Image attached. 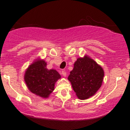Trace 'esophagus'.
I'll return each mask as SVG.
<instances>
[{
  "mask_svg": "<svg viewBox=\"0 0 130 130\" xmlns=\"http://www.w3.org/2000/svg\"><path fill=\"white\" fill-rule=\"evenodd\" d=\"M62 75L64 77H66V76H67V72L65 71H62Z\"/></svg>",
  "mask_w": 130,
  "mask_h": 130,
  "instance_id": "esophagus-1",
  "label": "esophagus"
}]
</instances>
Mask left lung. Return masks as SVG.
<instances>
[{
	"label": "left lung",
	"instance_id": "8db88e82",
	"mask_svg": "<svg viewBox=\"0 0 130 130\" xmlns=\"http://www.w3.org/2000/svg\"><path fill=\"white\" fill-rule=\"evenodd\" d=\"M104 71L100 65L87 56L78 58L74 63L68 79L80 100L93 96L101 87Z\"/></svg>",
	"mask_w": 130,
	"mask_h": 130
}]
</instances>
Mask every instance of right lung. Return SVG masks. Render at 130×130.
Masks as SVG:
<instances>
[{"mask_svg":"<svg viewBox=\"0 0 130 130\" xmlns=\"http://www.w3.org/2000/svg\"><path fill=\"white\" fill-rule=\"evenodd\" d=\"M43 60L34 61L26 70L24 80L29 90L42 98L49 97L54 90L55 83L61 77L56 70H48Z\"/></svg>","mask_w":130,"mask_h":130,"instance_id":"1","label":"right lung"}]
</instances>
